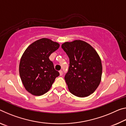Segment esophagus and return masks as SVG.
Segmentation results:
<instances>
[{
	"instance_id": "1",
	"label": "esophagus",
	"mask_w": 126,
	"mask_h": 126,
	"mask_svg": "<svg viewBox=\"0 0 126 126\" xmlns=\"http://www.w3.org/2000/svg\"><path fill=\"white\" fill-rule=\"evenodd\" d=\"M59 74H60V76H62L63 75V71L62 70L59 71Z\"/></svg>"
}]
</instances>
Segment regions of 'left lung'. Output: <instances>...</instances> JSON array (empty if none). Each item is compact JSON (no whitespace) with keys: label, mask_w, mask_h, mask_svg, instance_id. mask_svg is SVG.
<instances>
[{"label":"left lung","mask_w":126,"mask_h":126,"mask_svg":"<svg viewBox=\"0 0 126 126\" xmlns=\"http://www.w3.org/2000/svg\"><path fill=\"white\" fill-rule=\"evenodd\" d=\"M62 47L69 58L64 77L69 91L79 97L90 95L101 82L102 64L99 54L91 45L80 40L65 42Z\"/></svg>","instance_id":"obj_1"}]
</instances>
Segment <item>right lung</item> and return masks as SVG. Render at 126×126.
Returning a JSON list of instances; mask_svg holds the SVG:
<instances>
[{
    "instance_id": "right-lung-1",
    "label": "right lung",
    "mask_w": 126,
    "mask_h": 126,
    "mask_svg": "<svg viewBox=\"0 0 126 126\" xmlns=\"http://www.w3.org/2000/svg\"><path fill=\"white\" fill-rule=\"evenodd\" d=\"M59 44L42 38L30 45L22 55L19 65L21 81L26 90L35 96L47 93L59 73L49 58Z\"/></svg>"
}]
</instances>
